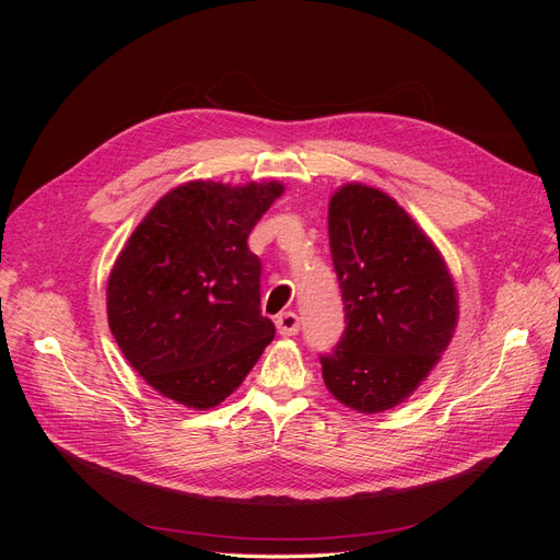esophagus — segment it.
<instances>
[{"label":"esophagus","instance_id":"obj_1","mask_svg":"<svg viewBox=\"0 0 560 560\" xmlns=\"http://www.w3.org/2000/svg\"><path fill=\"white\" fill-rule=\"evenodd\" d=\"M276 325H278V331H280L282 336H296L299 329H301V319H299L296 313H282V315L276 319Z\"/></svg>","mask_w":560,"mask_h":560}]
</instances>
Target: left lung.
Listing matches in <instances>:
<instances>
[{
  "instance_id": "8db88e82",
  "label": "left lung",
  "mask_w": 560,
  "mask_h": 560,
  "mask_svg": "<svg viewBox=\"0 0 560 560\" xmlns=\"http://www.w3.org/2000/svg\"><path fill=\"white\" fill-rule=\"evenodd\" d=\"M329 247L346 329L322 354L329 393L360 413L393 409L425 381L457 325L442 254L397 200L346 184L329 200Z\"/></svg>"
}]
</instances>
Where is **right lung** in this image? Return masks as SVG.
Segmentation results:
<instances>
[{
  "label": "right lung",
  "mask_w": 560,
  "mask_h": 560,
  "mask_svg": "<svg viewBox=\"0 0 560 560\" xmlns=\"http://www.w3.org/2000/svg\"><path fill=\"white\" fill-rule=\"evenodd\" d=\"M280 182H186L167 191L109 273V329L130 366L167 399L210 409L238 387L273 341L261 315L252 229Z\"/></svg>",
  "instance_id": "right-lung-1"
}]
</instances>
